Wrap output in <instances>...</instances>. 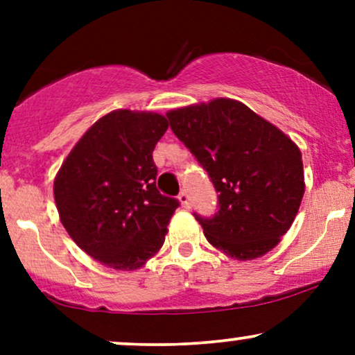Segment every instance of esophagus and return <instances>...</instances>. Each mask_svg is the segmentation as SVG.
<instances>
[{
  "instance_id": "34e87169",
  "label": "esophagus",
  "mask_w": 355,
  "mask_h": 355,
  "mask_svg": "<svg viewBox=\"0 0 355 355\" xmlns=\"http://www.w3.org/2000/svg\"><path fill=\"white\" fill-rule=\"evenodd\" d=\"M178 200H180V203L183 207H185V209H190V195H189V191L187 190H182L180 193H178Z\"/></svg>"
}]
</instances>
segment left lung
<instances>
[{"label":"left lung","mask_w":355,"mask_h":355,"mask_svg":"<svg viewBox=\"0 0 355 355\" xmlns=\"http://www.w3.org/2000/svg\"><path fill=\"white\" fill-rule=\"evenodd\" d=\"M166 118L218 193L214 217L193 214L207 240L237 260L266 255L291 229L302 202L299 146L230 98L172 110Z\"/></svg>","instance_id":"8db88e82"}]
</instances>
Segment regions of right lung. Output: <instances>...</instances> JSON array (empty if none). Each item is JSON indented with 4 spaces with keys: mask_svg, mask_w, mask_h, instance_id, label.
Here are the masks:
<instances>
[{
    "mask_svg": "<svg viewBox=\"0 0 355 355\" xmlns=\"http://www.w3.org/2000/svg\"><path fill=\"white\" fill-rule=\"evenodd\" d=\"M166 128L158 113L115 110L89 126L56 175L61 223L103 266L137 270L164 245L180 205L155 183L152 153Z\"/></svg>",
    "mask_w": 355,
    "mask_h": 355,
    "instance_id": "right-lung-1",
    "label": "right lung"
}]
</instances>
